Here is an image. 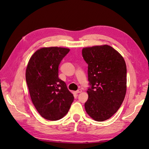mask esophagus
Returning <instances> with one entry per match:
<instances>
[{
	"label": "esophagus",
	"mask_w": 149,
	"mask_h": 149,
	"mask_svg": "<svg viewBox=\"0 0 149 149\" xmlns=\"http://www.w3.org/2000/svg\"><path fill=\"white\" fill-rule=\"evenodd\" d=\"M82 92V90L81 89H78L77 91H76V93H81Z\"/></svg>",
	"instance_id": "esophagus-1"
}]
</instances>
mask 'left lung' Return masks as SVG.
Listing matches in <instances>:
<instances>
[{"instance_id": "8db88e82", "label": "left lung", "mask_w": 149, "mask_h": 149, "mask_svg": "<svg viewBox=\"0 0 149 149\" xmlns=\"http://www.w3.org/2000/svg\"><path fill=\"white\" fill-rule=\"evenodd\" d=\"M90 86L86 111L94 120L109 119L123 103L127 88V68L120 54L111 46L84 48Z\"/></svg>"}]
</instances>
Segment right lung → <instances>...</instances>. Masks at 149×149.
I'll return each mask as SVG.
<instances>
[{"instance_id":"obj_1","label":"right lung","mask_w":149,"mask_h":149,"mask_svg":"<svg viewBox=\"0 0 149 149\" xmlns=\"http://www.w3.org/2000/svg\"><path fill=\"white\" fill-rule=\"evenodd\" d=\"M69 52L65 48H42L31 56L26 67V81L31 101L47 120L63 118L74 100L66 83L58 78V66Z\"/></svg>"}]
</instances>
